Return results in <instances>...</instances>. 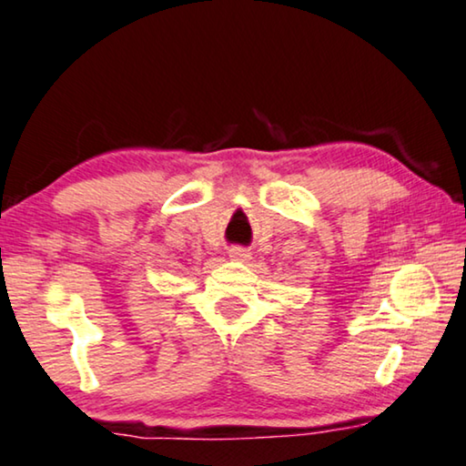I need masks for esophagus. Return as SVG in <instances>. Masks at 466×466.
<instances>
[{
	"instance_id": "1",
	"label": "esophagus",
	"mask_w": 466,
	"mask_h": 466,
	"mask_svg": "<svg viewBox=\"0 0 466 466\" xmlns=\"http://www.w3.org/2000/svg\"><path fill=\"white\" fill-rule=\"evenodd\" d=\"M228 253H230L234 261H248V257H250V253L245 247H232L230 250H228Z\"/></svg>"
}]
</instances>
